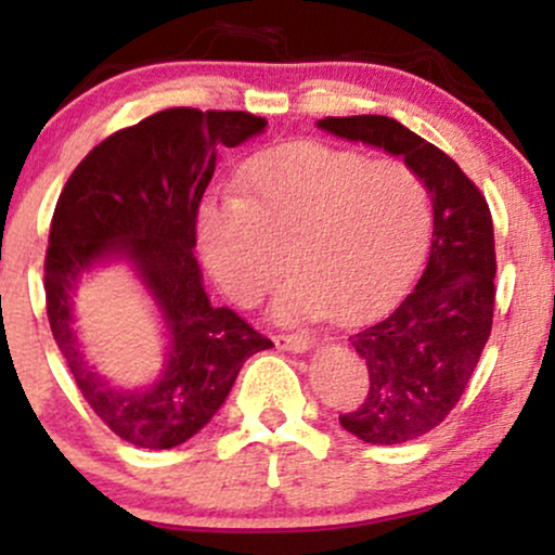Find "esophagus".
Segmentation results:
<instances>
[{"mask_svg":"<svg viewBox=\"0 0 555 555\" xmlns=\"http://www.w3.org/2000/svg\"><path fill=\"white\" fill-rule=\"evenodd\" d=\"M273 344L279 349H286V352H305V349H310L313 339L308 334H273Z\"/></svg>","mask_w":555,"mask_h":555,"instance_id":"34e87169","label":"esophagus"}]
</instances>
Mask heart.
I'll list each match as a JSON object with an SVG mask.
<instances>
[{
	"label": "heart",
	"mask_w": 555,
	"mask_h": 555,
	"mask_svg": "<svg viewBox=\"0 0 555 555\" xmlns=\"http://www.w3.org/2000/svg\"><path fill=\"white\" fill-rule=\"evenodd\" d=\"M240 193L203 203L197 247L237 305L258 302L286 266L282 318L365 321L410 284L428 245V188L397 158L286 143L242 169Z\"/></svg>",
	"instance_id": "obj_1"
}]
</instances>
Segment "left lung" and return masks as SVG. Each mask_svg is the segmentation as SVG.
<instances>
[{"mask_svg":"<svg viewBox=\"0 0 555 555\" xmlns=\"http://www.w3.org/2000/svg\"><path fill=\"white\" fill-rule=\"evenodd\" d=\"M321 130L404 158L433 201L423 276L397 308L349 336L367 367V393L339 415L365 443L391 446L441 425L462 399L493 326L495 240L486 195L441 149L380 114L326 117Z\"/></svg>","mask_w":555,"mask_h":555,"instance_id":"1","label":"left lung"}]
</instances>
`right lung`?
<instances>
[{
    "label": "right lung",
    "instance_id": "1",
    "mask_svg": "<svg viewBox=\"0 0 555 555\" xmlns=\"http://www.w3.org/2000/svg\"><path fill=\"white\" fill-rule=\"evenodd\" d=\"M250 112L164 109L117 130L75 167L49 229L43 292L54 341L82 399L140 449H175L216 415L242 362L273 347L232 308H214L195 260V224L216 154L263 132ZM133 260L168 323L163 380L119 392L87 365L72 328V292L93 262Z\"/></svg>",
    "mask_w": 555,
    "mask_h": 555
}]
</instances>
